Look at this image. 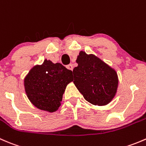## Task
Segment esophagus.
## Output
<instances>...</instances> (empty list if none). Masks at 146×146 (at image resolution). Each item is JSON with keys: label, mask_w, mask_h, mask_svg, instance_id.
I'll list each match as a JSON object with an SVG mask.
<instances>
[{"label": "esophagus", "mask_w": 146, "mask_h": 146, "mask_svg": "<svg viewBox=\"0 0 146 146\" xmlns=\"http://www.w3.org/2000/svg\"><path fill=\"white\" fill-rule=\"evenodd\" d=\"M67 68L68 69V70H72V71L74 67H73V65H72V64H69V65H67Z\"/></svg>", "instance_id": "1"}]
</instances>
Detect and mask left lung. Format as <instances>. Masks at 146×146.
Returning <instances> with one entry per match:
<instances>
[{"instance_id": "1", "label": "left lung", "mask_w": 146, "mask_h": 146, "mask_svg": "<svg viewBox=\"0 0 146 146\" xmlns=\"http://www.w3.org/2000/svg\"><path fill=\"white\" fill-rule=\"evenodd\" d=\"M73 70L74 84L88 102L95 106L110 103L117 92L116 70L93 54L80 51Z\"/></svg>"}]
</instances>
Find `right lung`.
Masks as SVG:
<instances>
[{
  "label": "right lung",
  "mask_w": 146,
  "mask_h": 146,
  "mask_svg": "<svg viewBox=\"0 0 146 146\" xmlns=\"http://www.w3.org/2000/svg\"><path fill=\"white\" fill-rule=\"evenodd\" d=\"M72 72L60 63L44 60L30 70L24 87L30 102L40 110L52 113L61 106L67 84L72 82Z\"/></svg>",
  "instance_id": "obj_1"
}]
</instances>
